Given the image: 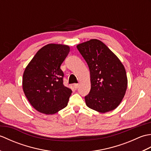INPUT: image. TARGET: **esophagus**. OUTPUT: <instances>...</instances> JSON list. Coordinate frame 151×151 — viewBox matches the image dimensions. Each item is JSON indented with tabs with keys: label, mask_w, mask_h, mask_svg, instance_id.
<instances>
[{
	"label": "esophagus",
	"mask_w": 151,
	"mask_h": 151,
	"mask_svg": "<svg viewBox=\"0 0 151 151\" xmlns=\"http://www.w3.org/2000/svg\"><path fill=\"white\" fill-rule=\"evenodd\" d=\"M78 86H79L78 84H74V88L75 89H77L78 88Z\"/></svg>",
	"instance_id": "1"
}]
</instances>
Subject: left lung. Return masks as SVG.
Here are the masks:
<instances>
[{
    "label": "left lung",
    "instance_id": "8db88e82",
    "mask_svg": "<svg viewBox=\"0 0 151 151\" xmlns=\"http://www.w3.org/2000/svg\"><path fill=\"white\" fill-rule=\"evenodd\" d=\"M77 49L90 71L91 90L85 96L86 105L101 113L114 110L123 100L127 88L123 65L100 40L81 43Z\"/></svg>",
    "mask_w": 151,
    "mask_h": 151
}]
</instances>
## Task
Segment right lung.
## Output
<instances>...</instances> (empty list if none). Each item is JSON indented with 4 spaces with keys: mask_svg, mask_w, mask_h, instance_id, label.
<instances>
[{
    "mask_svg": "<svg viewBox=\"0 0 151 151\" xmlns=\"http://www.w3.org/2000/svg\"><path fill=\"white\" fill-rule=\"evenodd\" d=\"M67 45L48 44L37 51L23 74L22 88L31 105L45 114L65 108L71 89L63 84L60 66L69 52Z\"/></svg>",
    "mask_w": 151,
    "mask_h": 151,
    "instance_id": "right-lung-1",
    "label": "right lung"
}]
</instances>
